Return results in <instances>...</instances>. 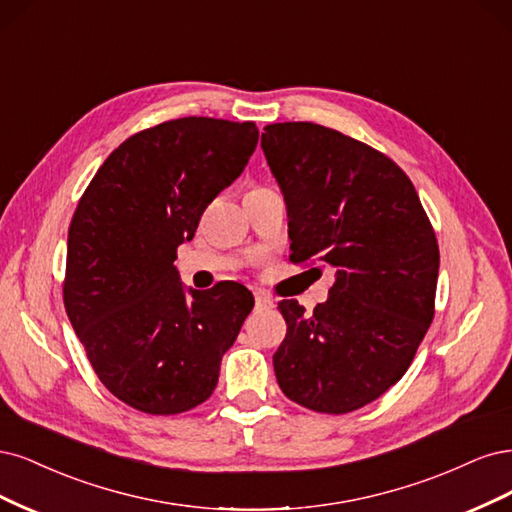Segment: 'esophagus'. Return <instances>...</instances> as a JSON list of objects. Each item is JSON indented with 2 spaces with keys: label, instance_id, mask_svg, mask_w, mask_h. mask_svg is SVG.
<instances>
[{
  "label": "esophagus",
  "instance_id": "1",
  "mask_svg": "<svg viewBox=\"0 0 512 512\" xmlns=\"http://www.w3.org/2000/svg\"><path fill=\"white\" fill-rule=\"evenodd\" d=\"M255 304H257V308H272V306H274V300L270 298L268 293L255 291Z\"/></svg>",
  "mask_w": 512,
  "mask_h": 512
}]
</instances>
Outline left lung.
Returning <instances> with one entry per match:
<instances>
[{
    "instance_id": "obj_1",
    "label": "left lung",
    "mask_w": 512,
    "mask_h": 512,
    "mask_svg": "<svg viewBox=\"0 0 512 512\" xmlns=\"http://www.w3.org/2000/svg\"><path fill=\"white\" fill-rule=\"evenodd\" d=\"M261 148L285 195L291 261L332 266L327 302H278L274 353L289 400L327 415L374 402L400 381L434 319L440 253L404 170L376 148L317 123L263 127Z\"/></svg>"
}]
</instances>
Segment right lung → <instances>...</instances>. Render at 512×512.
Returning <instances> with one entry per match:
<instances>
[{
  "label": "right lung",
  "mask_w": 512,
  "mask_h": 512,
  "mask_svg": "<svg viewBox=\"0 0 512 512\" xmlns=\"http://www.w3.org/2000/svg\"><path fill=\"white\" fill-rule=\"evenodd\" d=\"M257 140L253 121H166L114 148L80 197L63 304L97 378L131 408L178 415L217 387L253 293L232 280L185 291L174 259Z\"/></svg>",
  "instance_id": "add662e5"
}]
</instances>
